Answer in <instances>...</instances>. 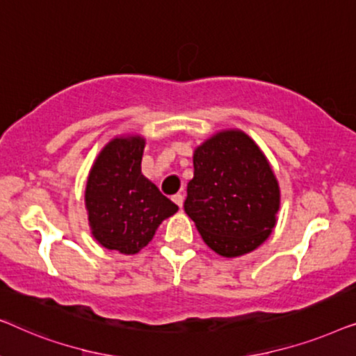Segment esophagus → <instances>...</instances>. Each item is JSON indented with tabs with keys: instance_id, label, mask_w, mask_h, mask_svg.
<instances>
[{
	"instance_id": "34e87169",
	"label": "esophagus",
	"mask_w": 356,
	"mask_h": 356,
	"mask_svg": "<svg viewBox=\"0 0 356 356\" xmlns=\"http://www.w3.org/2000/svg\"><path fill=\"white\" fill-rule=\"evenodd\" d=\"M172 199H173V202H175V204H177V206H178V207H183V201H184L183 194H179V193H178V194H175V196H173Z\"/></svg>"
}]
</instances>
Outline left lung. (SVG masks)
Instances as JSON below:
<instances>
[{
  "instance_id": "8db88e82",
  "label": "left lung",
  "mask_w": 356,
  "mask_h": 356,
  "mask_svg": "<svg viewBox=\"0 0 356 356\" xmlns=\"http://www.w3.org/2000/svg\"><path fill=\"white\" fill-rule=\"evenodd\" d=\"M184 212L223 257L254 251L274 230L280 188L264 152L241 129H222L194 149Z\"/></svg>"
}]
</instances>
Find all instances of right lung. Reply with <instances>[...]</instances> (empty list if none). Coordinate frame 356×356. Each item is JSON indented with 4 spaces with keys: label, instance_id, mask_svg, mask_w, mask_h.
Returning a JSON list of instances; mask_svg holds the SVG:
<instances>
[{
    "label": "right lung",
    "instance_id": "1",
    "mask_svg": "<svg viewBox=\"0 0 356 356\" xmlns=\"http://www.w3.org/2000/svg\"><path fill=\"white\" fill-rule=\"evenodd\" d=\"M144 147L140 134L116 136L97 155L86 183L92 236L121 254L147 246L160 223L178 211L140 172Z\"/></svg>",
    "mask_w": 356,
    "mask_h": 356
}]
</instances>
